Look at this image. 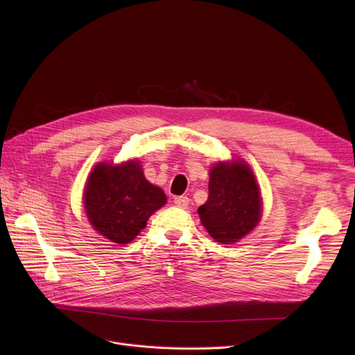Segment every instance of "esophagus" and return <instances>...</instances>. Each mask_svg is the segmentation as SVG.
I'll return each instance as SVG.
<instances>
[{
  "instance_id": "34e87169",
  "label": "esophagus",
  "mask_w": 355,
  "mask_h": 355,
  "mask_svg": "<svg viewBox=\"0 0 355 355\" xmlns=\"http://www.w3.org/2000/svg\"><path fill=\"white\" fill-rule=\"evenodd\" d=\"M189 197H184V196H180V197H175L174 198V204L177 207L180 209H187L189 207Z\"/></svg>"
}]
</instances>
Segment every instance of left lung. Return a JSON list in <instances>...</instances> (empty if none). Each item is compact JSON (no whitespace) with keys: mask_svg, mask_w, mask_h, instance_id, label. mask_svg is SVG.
Instances as JSON below:
<instances>
[{"mask_svg":"<svg viewBox=\"0 0 355 355\" xmlns=\"http://www.w3.org/2000/svg\"><path fill=\"white\" fill-rule=\"evenodd\" d=\"M260 194L243 162H218L210 171L209 200L198 207L202 226L223 245L236 243L260 220Z\"/></svg>","mask_w":355,"mask_h":355,"instance_id":"obj_1","label":"left lung"}]
</instances>
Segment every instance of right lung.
Here are the masks:
<instances>
[{"instance_id":"add662e5","label":"right lung","mask_w":355,"mask_h":355,"mask_svg":"<svg viewBox=\"0 0 355 355\" xmlns=\"http://www.w3.org/2000/svg\"><path fill=\"white\" fill-rule=\"evenodd\" d=\"M83 200L90 225L118 245L134 240L151 214L166 202L164 191L144 177L137 161L96 165Z\"/></svg>"}]
</instances>
